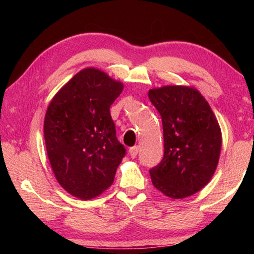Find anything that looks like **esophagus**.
<instances>
[{
    "label": "esophagus",
    "mask_w": 254,
    "mask_h": 254,
    "mask_svg": "<svg viewBox=\"0 0 254 254\" xmlns=\"http://www.w3.org/2000/svg\"><path fill=\"white\" fill-rule=\"evenodd\" d=\"M128 152H130L131 158H135L136 154L139 153V147H137V145H134V147L130 148V150H128Z\"/></svg>",
    "instance_id": "obj_1"
}]
</instances>
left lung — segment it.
Segmentation results:
<instances>
[{"label": "left lung", "mask_w": 254, "mask_h": 254, "mask_svg": "<svg viewBox=\"0 0 254 254\" xmlns=\"http://www.w3.org/2000/svg\"><path fill=\"white\" fill-rule=\"evenodd\" d=\"M148 95L161 117L165 147L162 160L150 169L153 186L174 199L194 195L216 170L222 147L217 120L194 87L163 86Z\"/></svg>", "instance_id": "obj_1"}]
</instances>
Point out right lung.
I'll list each match as a JSON object with an SVG mask.
<instances>
[{
    "mask_svg": "<svg viewBox=\"0 0 254 254\" xmlns=\"http://www.w3.org/2000/svg\"><path fill=\"white\" fill-rule=\"evenodd\" d=\"M122 91L121 81L85 68L47 109L44 132L51 168L60 186L77 198L92 199L106 190L126 156L110 113Z\"/></svg>",
    "mask_w": 254,
    "mask_h": 254,
    "instance_id": "1",
    "label": "right lung"
}]
</instances>
